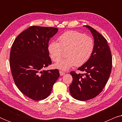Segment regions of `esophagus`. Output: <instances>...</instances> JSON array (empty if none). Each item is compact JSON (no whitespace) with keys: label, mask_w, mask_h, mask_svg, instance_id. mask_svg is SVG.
<instances>
[{"label":"esophagus","mask_w":122,"mask_h":122,"mask_svg":"<svg viewBox=\"0 0 122 122\" xmlns=\"http://www.w3.org/2000/svg\"><path fill=\"white\" fill-rule=\"evenodd\" d=\"M59 73H60V75H61V76H64V75L65 74V72H64V71H59Z\"/></svg>","instance_id":"obj_1"}]
</instances>
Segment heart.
<instances>
[{"instance_id":"1","label":"heart","mask_w":122,"mask_h":122,"mask_svg":"<svg viewBox=\"0 0 122 122\" xmlns=\"http://www.w3.org/2000/svg\"><path fill=\"white\" fill-rule=\"evenodd\" d=\"M58 41H51L48 45V51L51 60L58 62L66 51V58L54 66L62 71H67L75 66H80L90 59L94 48L93 39L77 31L63 33L58 38Z\"/></svg>"}]
</instances>
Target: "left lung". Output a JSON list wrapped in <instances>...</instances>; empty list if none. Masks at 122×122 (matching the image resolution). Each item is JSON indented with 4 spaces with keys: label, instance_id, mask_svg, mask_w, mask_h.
<instances>
[{
    "label": "left lung",
    "instance_id": "8db88e82",
    "mask_svg": "<svg viewBox=\"0 0 122 122\" xmlns=\"http://www.w3.org/2000/svg\"><path fill=\"white\" fill-rule=\"evenodd\" d=\"M92 33L94 48L90 59L78 68L83 74L71 71L73 81L69 86L71 97L79 101L93 99L104 89L112 67V57L107 41L89 25H85Z\"/></svg>",
    "mask_w": 122,
    "mask_h": 122
}]
</instances>
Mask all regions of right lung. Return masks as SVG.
<instances>
[{
	"mask_svg": "<svg viewBox=\"0 0 122 122\" xmlns=\"http://www.w3.org/2000/svg\"><path fill=\"white\" fill-rule=\"evenodd\" d=\"M58 29L31 26L16 38L11 46L10 67L15 84L23 94L34 101L47 98L59 77L57 69L43 70L51 64L48 45Z\"/></svg>",
	"mask_w": 122,
	"mask_h": 122,
	"instance_id": "obj_1",
	"label": "right lung"
}]
</instances>
